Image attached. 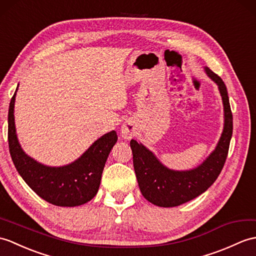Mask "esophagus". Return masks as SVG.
<instances>
[{
  "mask_svg": "<svg viewBox=\"0 0 256 256\" xmlns=\"http://www.w3.org/2000/svg\"><path fill=\"white\" fill-rule=\"evenodd\" d=\"M121 134H122L123 138H126V140L132 138V136L134 134L133 126H130V123H124L123 126H121Z\"/></svg>",
  "mask_w": 256,
  "mask_h": 256,
  "instance_id": "34e87169",
  "label": "esophagus"
}]
</instances>
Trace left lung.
<instances>
[{"instance_id": "obj_1", "label": "left lung", "mask_w": 256, "mask_h": 256, "mask_svg": "<svg viewBox=\"0 0 256 256\" xmlns=\"http://www.w3.org/2000/svg\"><path fill=\"white\" fill-rule=\"evenodd\" d=\"M206 75L218 86L224 104V130L217 145L198 167L190 170H174L160 162L155 154L142 142L132 140L133 164L142 196L159 207H174L203 194L216 181L227 159L232 136L231 114L227 87L217 74L205 66Z\"/></svg>"}]
</instances>
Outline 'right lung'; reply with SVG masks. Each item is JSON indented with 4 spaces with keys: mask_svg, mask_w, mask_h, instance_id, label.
Segmentation results:
<instances>
[{
    "mask_svg": "<svg viewBox=\"0 0 256 256\" xmlns=\"http://www.w3.org/2000/svg\"><path fill=\"white\" fill-rule=\"evenodd\" d=\"M18 88V86H17ZM17 89L8 109V146L16 170L28 186L48 203L74 207L96 196L106 159L118 140L116 130L94 140L73 162L51 167L34 160L24 152L16 134L14 106Z\"/></svg>",
    "mask_w": 256,
    "mask_h": 256,
    "instance_id": "right-lung-1",
    "label": "right lung"
}]
</instances>
